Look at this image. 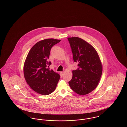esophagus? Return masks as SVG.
<instances>
[{"instance_id":"obj_1","label":"esophagus","mask_w":127,"mask_h":127,"mask_svg":"<svg viewBox=\"0 0 127 127\" xmlns=\"http://www.w3.org/2000/svg\"><path fill=\"white\" fill-rule=\"evenodd\" d=\"M63 71L61 72H60V75H61V77H62V76H63Z\"/></svg>"}]
</instances>
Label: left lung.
I'll use <instances>...</instances> for the list:
<instances>
[{
	"label": "left lung",
	"mask_w": 127,
	"mask_h": 127,
	"mask_svg": "<svg viewBox=\"0 0 127 127\" xmlns=\"http://www.w3.org/2000/svg\"><path fill=\"white\" fill-rule=\"evenodd\" d=\"M74 62L78 68L73 70L72 78L68 82L76 93L85 95L94 90L98 84L102 72V65L95 48L78 37H68Z\"/></svg>",
	"instance_id": "left-lung-1"
}]
</instances>
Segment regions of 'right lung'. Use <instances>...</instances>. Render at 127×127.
Instances as JSON below:
<instances>
[{"instance_id":"add662e5","label":"right lung","mask_w":127,"mask_h":127,"mask_svg":"<svg viewBox=\"0 0 127 127\" xmlns=\"http://www.w3.org/2000/svg\"><path fill=\"white\" fill-rule=\"evenodd\" d=\"M61 40L48 38L36 43L30 49L25 61V79L30 88L43 95L53 92L60 79V75L50 70L48 62L51 48Z\"/></svg>"}]
</instances>
